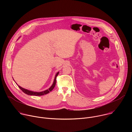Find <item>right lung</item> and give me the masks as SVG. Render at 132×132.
<instances>
[{"instance_id":"add662e5","label":"right lung","mask_w":132,"mask_h":132,"mask_svg":"<svg viewBox=\"0 0 132 132\" xmlns=\"http://www.w3.org/2000/svg\"><path fill=\"white\" fill-rule=\"evenodd\" d=\"M59 73V72H58L57 73H56V76L55 77V79H54V82L52 85V86L47 90H45V91H42V92H33V91H30V90H27V89H25L22 87H21L20 86H18L19 88L24 93H25L26 94H27V95H30V96H43V95H46V94L50 92H51L53 89L55 87V85H56V77H57Z\"/></svg>"}]
</instances>
